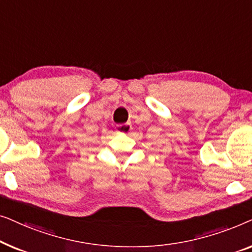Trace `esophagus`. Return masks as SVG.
Instances as JSON below:
<instances>
[{"label": "esophagus", "instance_id": "esophagus-1", "mask_svg": "<svg viewBox=\"0 0 252 252\" xmlns=\"http://www.w3.org/2000/svg\"><path fill=\"white\" fill-rule=\"evenodd\" d=\"M132 129L129 124H122V125H117V132L119 133H129V130Z\"/></svg>", "mask_w": 252, "mask_h": 252}]
</instances>
